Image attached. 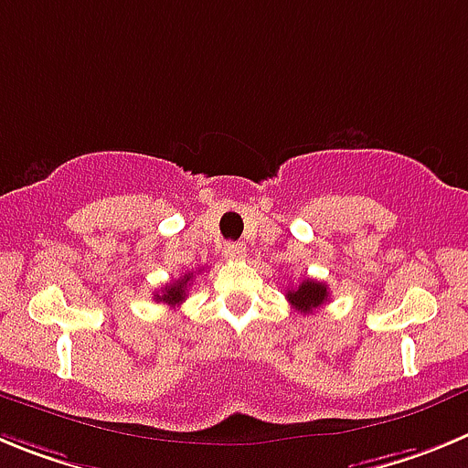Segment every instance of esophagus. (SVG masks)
Masks as SVG:
<instances>
[{"mask_svg": "<svg viewBox=\"0 0 468 468\" xmlns=\"http://www.w3.org/2000/svg\"><path fill=\"white\" fill-rule=\"evenodd\" d=\"M224 256L226 259H242L244 256V247L238 242H226L224 244Z\"/></svg>", "mask_w": 468, "mask_h": 468, "instance_id": "1", "label": "esophagus"}]
</instances>
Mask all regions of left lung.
Returning <instances> with one entry per match:
<instances>
[{"label": "left lung", "instance_id": "obj_1", "mask_svg": "<svg viewBox=\"0 0 468 468\" xmlns=\"http://www.w3.org/2000/svg\"><path fill=\"white\" fill-rule=\"evenodd\" d=\"M286 301L292 303L301 314H310L328 301V289L324 282H314L307 277V280H303L296 289H289V292H286Z\"/></svg>", "mask_w": 468, "mask_h": 468}]
</instances>
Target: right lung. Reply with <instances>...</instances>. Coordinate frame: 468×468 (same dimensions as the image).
<instances>
[{"instance_id":"obj_1","label":"right lung","mask_w":468,"mask_h":468,"mask_svg":"<svg viewBox=\"0 0 468 468\" xmlns=\"http://www.w3.org/2000/svg\"><path fill=\"white\" fill-rule=\"evenodd\" d=\"M191 282H193V272H186L182 280L170 282V284L163 286L161 292L154 293V301L176 307L182 301H186V292H188V286H191Z\"/></svg>"}]
</instances>
